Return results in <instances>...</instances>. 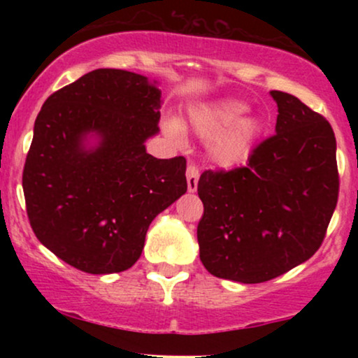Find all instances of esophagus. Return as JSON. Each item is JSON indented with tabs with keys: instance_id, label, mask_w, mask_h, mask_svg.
<instances>
[{
	"instance_id": "34e87169",
	"label": "esophagus",
	"mask_w": 358,
	"mask_h": 358,
	"mask_svg": "<svg viewBox=\"0 0 358 358\" xmlns=\"http://www.w3.org/2000/svg\"><path fill=\"white\" fill-rule=\"evenodd\" d=\"M199 176L200 171L196 165L190 163L187 168V185H188V192H195L196 190V185H199Z\"/></svg>"
}]
</instances>
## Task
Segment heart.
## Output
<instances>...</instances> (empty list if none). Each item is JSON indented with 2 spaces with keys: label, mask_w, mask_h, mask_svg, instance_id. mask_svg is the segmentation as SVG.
Segmentation results:
<instances>
[{
  "label": "heart",
  "mask_w": 358,
  "mask_h": 358,
  "mask_svg": "<svg viewBox=\"0 0 358 358\" xmlns=\"http://www.w3.org/2000/svg\"><path fill=\"white\" fill-rule=\"evenodd\" d=\"M245 110V104L232 99L192 110V127L199 136L213 139L210 145L212 158L222 166H234L248 158L254 139L257 138L261 129L257 119H239ZM166 131L178 141L183 139V129L176 121L168 122Z\"/></svg>",
  "instance_id": "obj_1"
}]
</instances>
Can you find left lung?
<instances>
[{"instance_id":"obj_1","label":"left lung","mask_w":358,"mask_h":358,"mask_svg":"<svg viewBox=\"0 0 358 358\" xmlns=\"http://www.w3.org/2000/svg\"><path fill=\"white\" fill-rule=\"evenodd\" d=\"M276 133L245 166L199 180L200 261L213 276L256 285L310 259L327 236L340 190L330 122L298 97L271 90Z\"/></svg>"}]
</instances>
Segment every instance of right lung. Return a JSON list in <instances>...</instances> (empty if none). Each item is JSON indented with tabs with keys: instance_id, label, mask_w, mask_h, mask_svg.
Segmentation results:
<instances>
[{
	"instance_id": "1",
	"label": "right lung",
	"mask_w": 358,
	"mask_h": 358,
	"mask_svg": "<svg viewBox=\"0 0 358 358\" xmlns=\"http://www.w3.org/2000/svg\"><path fill=\"white\" fill-rule=\"evenodd\" d=\"M159 90L146 77L97 69L53 92L35 121L23 168L36 239L89 274L129 269L148 227L187 192V159H158L145 141L159 131ZM101 136L83 150L85 134Z\"/></svg>"
}]
</instances>
